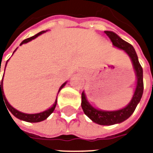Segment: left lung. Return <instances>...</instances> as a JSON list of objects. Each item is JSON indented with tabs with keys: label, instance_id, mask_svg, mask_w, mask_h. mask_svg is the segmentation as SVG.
Returning a JSON list of instances; mask_svg holds the SVG:
<instances>
[{
	"label": "left lung",
	"instance_id": "8db88e82",
	"mask_svg": "<svg viewBox=\"0 0 153 153\" xmlns=\"http://www.w3.org/2000/svg\"><path fill=\"white\" fill-rule=\"evenodd\" d=\"M109 38L111 39V42L114 47L118 48L123 50L129 56L133 66L134 69V72L136 75V88L134 93L131 101L124 108L117 110V111H102L98 110L92 106L88 103L86 98L85 93H82V108L86 116H88L93 122L98 123L100 125H113L116 123H120L128 119L134 110L137 105L140 101V99L143 94L144 84H143V70L140 64L138 59V56L133 46L128 43L124 40L120 38L116 33L112 31H105Z\"/></svg>",
	"mask_w": 153,
	"mask_h": 153
}]
</instances>
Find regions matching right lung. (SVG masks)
<instances>
[{
  "label": "right lung",
  "mask_w": 153,
  "mask_h": 153,
  "mask_svg": "<svg viewBox=\"0 0 153 153\" xmlns=\"http://www.w3.org/2000/svg\"><path fill=\"white\" fill-rule=\"evenodd\" d=\"M47 30H42V31H41V32L37 33L36 35H35V36H33L31 37H30V38H27L25 40H24L22 42L20 43V45L24 44V43H27V42H30L31 40L33 39L36 38L38 36L40 35H42V33L46 32ZM17 50V48L15 49V51ZM14 51V52H15ZM8 61V60H7ZM6 65H7V64H6ZM6 68V66H5ZM0 71H1V65H0ZM4 76V75H3ZM66 84V82H65V83H63L61 85V87L59 88V92L61 90L62 88L65 87V85ZM2 98V100L4 99V101H5V104H6V105H7V111L9 110V111H11V113L13 115L14 117H16L17 118H19V119H20V120L23 121H25V122H29V123H38V122H41V121H43L45 119H47L49 116H50L52 113H53V111H54V109L56 107V105H57V99H56L55 102L54 104L53 105V106L51 107V108L48 109L47 111H42V112H40V113H36V114H26V113H23V112H21V111H19L18 110H16L15 108H13L10 104L8 103V101L7 100V99L5 97V95H4V92H3V78L1 80V82L0 81V101H1V99ZM8 111V112H9ZM10 114V113H9ZM11 116V115H10Z\"/></svg>",
  "instance_id": "add662e5"
}]
</instances>
